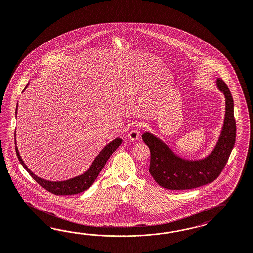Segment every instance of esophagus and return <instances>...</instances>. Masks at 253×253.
Masks as SVG:
<instances>
[{
    "instance_id": "esophagus-1",
    "label": "esophagus",
    "mask_w": 253,
    "mask_h": 253,
    "mask_svg": "<svg viewBox=\"0 0 253 253\" xmlns=\"http://www.w3.org/2000/svg\"><path fill=\"white\" fill-rule=\"evenodd\" d=\"M140 136V132H139V130H130V132H129V134H128V138L130 139V141H136L138 138Z\"/></svg>"
}]
</instances>
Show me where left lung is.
<instances>
[{
  "instance_id": "1",
  "label": "left lung",
  "mask_w": 253,
  "mask_h": 253,
  "mask_svg": "<svg viewBox=\"0 0 253 253\" xmlns=\"http://www.w3.org/2000/svg\"><path fill=\"white\" fill-rule=\"evenodd\" d=\"M217 87L225 96V117L222 132L213 151L203 160L187 161L179 158L159 138L145 132L142 138L150 150L149 172L161 187L186 190L212 183L221 174L236 143L234 100L222 79Z\"/></svg>"
}]
</instances>
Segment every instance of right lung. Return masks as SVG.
Listing matches in <instances>:
<instances>
[{"mask_svg":"<svg viewBox=\"0 0 253 253\" xmlns=\"http://www.w3.org/2000/svg\"><path fill=\"white\" fill-rule=\"evenodd\" d=\"M29 84H27V86ZM27 86L25 87V89L27 88ZM16 111H17V106L15 109V114H16ZM122 142H123L122 139L116 138L115 140H113L111 143H109L107 146H105L102 149L99 155L95 158V160L92 162L91 167L85 173L80 175V176L67 180V181H63V182H50V181H46L44 179L36 176L35 174H33L31 172V170L26 166V164L24 163L16 146H15V153H16V156L20 161V163L23 165L24 168L27 169V171L30 173V175L42 187H43L47 191L51 192L56 196H69V195H75V194L82 193V192L87 190L89 187H91V185L93 184V182L98 176L100 171L106 165V162L109 159V157L120 146Z\"/></svg>","mask_w":253,"mask_h":253,"instance_id":"right-lung-1","label":"right lung"}]
</instances>
